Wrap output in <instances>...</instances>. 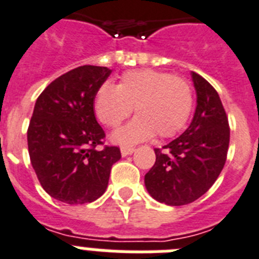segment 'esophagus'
<instances>
[{
  "label": "esophagus",
  "instance_id": "1",
  "mask_svg": "<svg viewBox=\"0 0 259 259\" xmlns=\"http://www.w3.org/2000/svg\"><path fill=\"white\" fill-rule=\"evenodd\" d=\"M134 151H136V149H134V147H121V154H122V156L132 155Z\"/></svg>",
  "mask_w": 259,
  "mask_h": 259
}]
</instances>
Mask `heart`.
Masks as SVG:
<instances>
[{"label": "heart", "mask_w": 259, "mask_h": 259, "mask_svg": "<svg viewBox=\"0 0 259 259\" xmlns=\"http://www.w3.org/2000/svg\"><path fill=\"white\" fill-rule=\"evenodd\" d=\"M95 113L101 123L118 127L136 108L137 117L112 140L119 145H134L153 138H170L190 119L193 95L190 82L182 76L156 69H134L125 72L118 85L103 84L95 96Z\"/></svg>", "instance_id": "b5f03b06"}]
</instances>
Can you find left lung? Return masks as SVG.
Wrapping results in <instances>:
<instances>
[{"mask_svg":"<svg viewBox=\"0 0 259 259\" xmlns=\"http://www.w3.org/2000/svg\"><path fill=\"white\" fill-rule=\"evenodd\" d=\"M196 110L182 136L154 149L155 163L145 175L147 192L159 203L186 205L213 186L227 160L229 122L220 96L207 80L192 72Z\"/></svg>","mask_w":259,"mask_h":259,"instance_id":"obj_1","label":"left lung"}]
</instances>
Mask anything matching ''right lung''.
Masks as SVG:
<instances>
[{
    "mask_svg": "<svg viewBox=\"0 0 259 259\" xmlns=\"http://www.w3.org/2000/svg\"><path fill=\"white\" fill-rule=\"evenodd\" d=\"M110 73L106 67H77L46 87L34 106L27 129L30 160L43 190L63 203L99 199L121 158L116 146L96 150L105 133L93 104Z\"/></svg>",
    "mask_w": 259,
    "mask_h": 259,
    "instance_id": "obj_1",
    "label": "right lung"
}]
</instances>
